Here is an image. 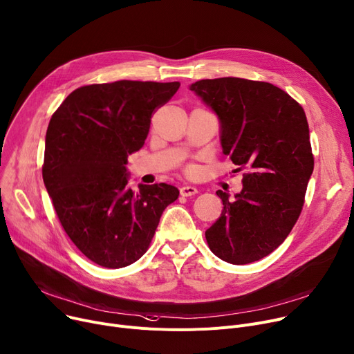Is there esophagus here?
Segmentation results:
<instances>
[{
  "mask_svg": "<svg viewBox=\"0 0 354 354\" xmlns=\"http://www.w3.org/2000/svg\"><path fill=\"white\" fill-rule=\"evenodd\" d=\"M198 194V187L192 185H185L180 187V195L182 196H194Z\"/></svg>",
  "mask_w": 354,
  "mask_h": 354,
  "instance_id": "34e87169",
  "label": "esophagus"
}]
</instances>
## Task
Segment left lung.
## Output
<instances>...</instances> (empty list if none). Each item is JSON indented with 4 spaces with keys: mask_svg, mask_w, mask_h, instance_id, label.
Returning <instances> with one entry per match:
<instances>
[{
    "mask_svg": "<svg viewBox=\"0 0 354 354\" xmlns=\"http://www.w3.org/2000/svg\"><path fill=\"white\" fill-rule=\"evenodd\" d=\"M189 89L218 115L223 153L248 169L234 199L216 192L223 210L205 232L207 245L227 263L256 262L283 243L301 212L315 167L306 113L269 82L226 77Z\"/></svg>",
    "mask_w": 354,
    "mask_h": 354,
    "instance_id": "8db88e82",
    "label": "left lung"
}]
</instances>
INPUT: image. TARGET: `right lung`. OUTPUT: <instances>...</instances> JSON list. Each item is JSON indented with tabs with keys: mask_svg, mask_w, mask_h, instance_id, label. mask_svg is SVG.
<instances>
[{
	"mask_svg": "<svg viewBox=\"0 0 354 354\" xmlns=\"http://www.w3.org/2000/svg\"><path fill=\"white\" fill-rule=\"evenodd\" d=\"M179 82L116 81L71 92L45 135L42 178L58 219L74 245L93 263L129 266L142 256L162 212L178 199L168 183L138 185L128 156L144 147L156 108Z\"/></svg>",
	"mask_w": 354,
	"mask_h": 354,
	"instance_id": "obj_1",
	"label": "right lung"
}]
</instances>
